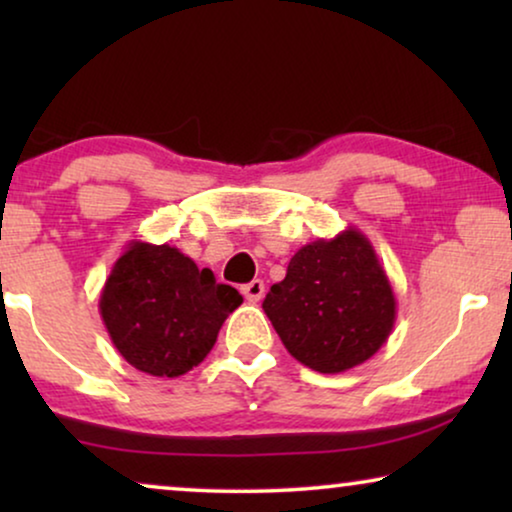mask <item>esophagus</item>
I'll return each instance as SVG.
<instances>
[{"instance_id": "obj_1", "label": "esophagus", "mask_w": 512, "mask_h": 512, "mask_svg": "<svg viewBox=\"0 0 512 512\" xmlns=\"http://www.w3.org/2000/svg\"><path fill=\"white\" fill-rule=\"evenodd\" d=\"M263 293H265V284L261 282V279H254V282L242 286V296L247 298L249 303H258V300L263 298Z\"/></svg>"}]
</instances>
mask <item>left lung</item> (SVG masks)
<instances>
[{"label":"left lung","instance_id":"1","mask_svg":"<svg viewBox=\"0 0 512 512\" xmlns=\"http://www.w3.org/2000/svg\"><path fill=\"white\" fill-rule=\"evenodd\" d=\"M263 310L293 359L324 375L366 363L396 324L387 272L354 226L300 247Z\"/></svg>","mask_w":512,"mask_h":512}]
</instances>
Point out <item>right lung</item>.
<instances>
[{
	"mask_svg": "<svg viewBox=\"0 0 512 512\" xmlns=\"http://www.w3.org/2000/svg\"><path fill=\"white\" fill-rule=\"evenodd\" d=\"M242 296L170 244L132 240L100 293L118 354L153 377H179L205 361Z\"/></svg>",
	"mask_w": 512,
	"mask_h": 512,
	"instance_id": "right-lung-1",
	"label": "right lung"
}]
</instances>
